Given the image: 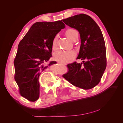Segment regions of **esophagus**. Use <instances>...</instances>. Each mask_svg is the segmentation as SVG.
I'll return each mask as SVG.
<instances>
[{"mask_svg":"<svg viewBox=\"0 0 123 123\" xmlns=\"http://www.w3.org/2000/svg\"><path fill=\"white\" fill-rule=\"evenodd\" d=\"M58 63H60V64H62V65H64V66H65V65H66V63H62V62H58Z\"/></svg>","mask_w":123,"mask_h":123,"instance_id":"obj_1","label":"esophagus"}]
</instances>
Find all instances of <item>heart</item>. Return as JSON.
<instances>
[{
	"mask_svg": "<svg viewBox=\"0 0 123 123\" xmlns=\"http://www.w3.org/2000/svg\"><path fill=\"white\" fill-rule=\"evenodd\" d=\"M78 33L75 30L73 29H68L66 31V36L68 39L73 41L74 37ZM57 38L55 37L53 41V48L55 49L57 47ZM76 53L74 50H58L54 54V58L57 61L62 63H67L72 61L75 56Z\"/></svg>",
	"mask_w": 123,
	"mask_h": 123,
	"instance_id": "1",
	"label": "heart"
}]
</instances>
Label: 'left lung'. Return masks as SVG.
Wrapping results in <instances>:
<instances>
[{"mask_svg": "<svg viewBox=\"0 0 123 123\" xmlns=\"http://www.w3.org/2000/svg\"><path fill=\"white\" fill-rule=\"evenodd\" d=\"M63 22L80 34L81 45L77 59L84 63L68 64L69 71L63 77L76 87L92 88L99 84L106 67L105 43L101 31L96 22L85 14L70 17Z\"/></svg>", "mask_w": 123, "mask_h": 123, "instance_id": "left-lung-1", "label": "left lung"}]
</instances>
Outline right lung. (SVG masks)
I'll return each instance as SVG.
<instances>
[{"label":"right lung","mask_w":123,"mask_h":123,"mask_svg":"<svg viewBox=\"0 0 123 123\" xmlns=\"http://www.w3.org/2000/svg\"><path fill=\"white\" fill-rule=\"evenodd\" d=\"M65 25L61 20L35 23L18 44L14 60V79L22 97L35 101L39 97V76L48 67L56 63L45 62L52 57L53 41Z\"/></svg>","instance_id":"1"}]
</instances>
